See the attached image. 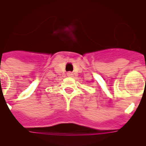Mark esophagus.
I'll return each instance as SVG.
<instances>
[{
  "mask_svg": "<svg viewBox=\"0 0 146 146\" xmlns=\"http://www.w3.org/2000/svg\"><path fill=\"white\" fill-rule=\"evenodd\" d=\"M67 75L69 76V77H71V76H72V73L71 72H69L68 73H67Z\"/></svg>",
  "mask_w": 146,
  "mask_h": 146,
  "instance_id": "esophagus-1",
  "label": "esophagus"
}]
</instances>
